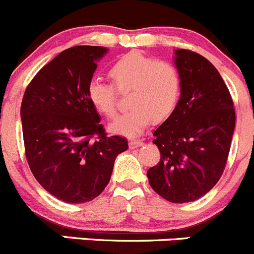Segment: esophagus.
<instances>
[{
  "label": "esophagus",
  "instance_id": "esophagus-1",
  "mask_svg": "<svg viewBox=\"0 0 254 254\" xmlns=\"http://www.w3.org/2000/svg\"><path fill=\"white\" fill-rule=\"evenodd\" d=\"M143 144V142L140 139H130L129 140V148H137V147H140V145Z\"/></svg>",
  "mask_w": 254,
  "mask_h": 254
}]
</instances>
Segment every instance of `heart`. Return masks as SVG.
Masks as SVG:
<instances>
[{
  "instance_id": "obj_1",
  "label": "heart",
  "mask_w": 254,
  "mask_h": 254,
  "mask_svg": "<svg viewBox=\"0 0 254 254\" xmlns=\"http://www.w3.org/2000/svg\"><path fill=\"white\" fill-rule=\"evenodd\" d=\"M110 76L120 91H129L130 109L120 115L110 130L115 134L137 135L150 120L167 119L177 106L182 92V76L170 63L157 62L139 53H130L112 65ZM112 84L94 79L87 86V96L100 114L111 119L116 114L117 92Z\"/></svg>"
}]
</instances>
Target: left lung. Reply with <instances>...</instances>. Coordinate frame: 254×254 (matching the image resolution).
<instances>
[{"instance_id":"left-lung-1","label":"left lung","mask_w":254,"mask_h":254,"mask_svg":"<svg viewBox=\"0 0 254 254\" xmlns=\"http://www.w3.org/2000/svg\"><path fill=\"white\" fill-rule=\"evenodd\" d=\"M173 62L182 92L174 111L153 133L160 160L147 177L163 199L184 204L207 194L222 175L236 115L225 81L206 58L177 49Z\"/></svg>"}]
</instances>
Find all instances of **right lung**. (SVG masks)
Instances as JSON below:
<instances>
[{
  "label": "right lung",
  "instance_id": "obj_1",
  "mask_svg": "<svg viewBox=\"0 0 254 254\" xmlns=\"http://www.w3.org/2000/svg\"><path fill=\"white\" fill-rule=\"evenodd\" d=\"M105 47L69 48L42 67L24 92L22 130L29 168L49 194L67 204L99 196L115 159L128 148L125 138L107 137L87 96ZM98 135V139L91 138Z\"/></svg>",
  "mask_w": 254,
  "mask_h": 254
}]
</instances>
